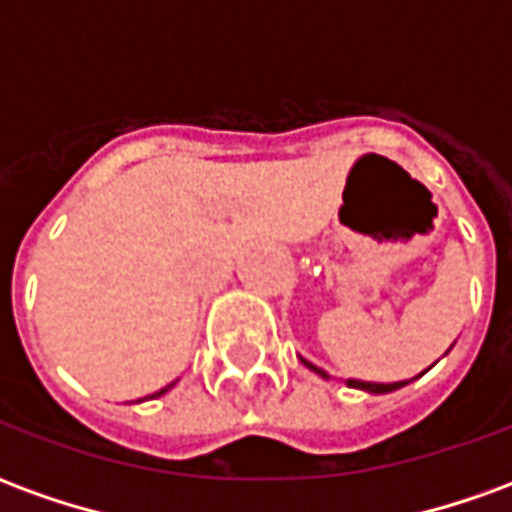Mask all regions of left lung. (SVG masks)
<instances>
[{
	"mask_svg": "<svg viewBox=\"0 0 512 512\" xmlns=\"http://www.w3.org/2000/svg\"><path fill=\"white\" fill-rule=\"evenodd\" d=\"M301 362H304V365L310 367V370H315V373H318V376L329 378V376H326V373H323L321 367L310 365V362H307V359H301ZM345 384H348V386H354V389H365V392H373V395H384V392H395V389H400V386H406L408 381H395V384H373V381H356V378H348V381H345Z\"/></svg>",
	"mask_w": 512,
	"mask_h": 512,
	"instance_id": "obj_1",
	"label": "left lung"
}]
</instances>
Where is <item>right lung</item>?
Returning <instances> with one entry per match:
<instances>
[{
    "mask_svg": "<svg viewBox=\"0 0 512 512\" xmlns=\"http://www.w3.org/2000/svg\"><path fill=\"white\" fill-rule=\"evenodd\" d=\"M164 392H167V389H161V392H158V395H164Z\"/></svg>",
    "mask_w": 512,
    "mask_h": 512,
    "instance_id": "add662e5",
    "label": "right lung"
}]
</instances>
